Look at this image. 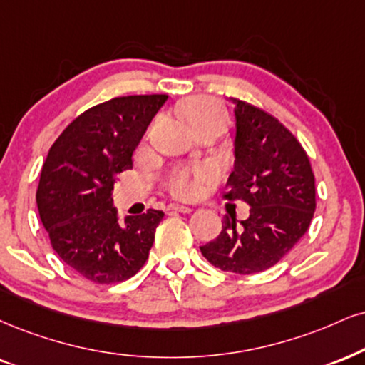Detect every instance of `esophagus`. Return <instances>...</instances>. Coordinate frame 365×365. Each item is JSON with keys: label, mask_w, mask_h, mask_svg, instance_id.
<instances>
[{"label": "esophagus", "mask_w": 365, "mask_h": 365, "mask_svg": "<svg viewBox=\"0 0 365 365\" xmlns=\"http://www.w3.org/2000/svg\"><path fill=\"white\" fill-rule=\"evenodd\" d=\"M169 210L173 211H179V213H191L190 206H182V205H169Z\"/></svg>", "instance_id": "34e87169"}]
</instances>
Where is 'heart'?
Instances as JSON below:
<instances>
[{
    "instance_id": "b5f03b06",
    "label": "heart",
    "mask_w": 365,
    "mask_h": 365,
    "mask_svg": "<svg viewBox=\"0 0 365 365\" xmlns=\"http://www.w3.org/2000/svg\"><path fill=\"white\" fill-rule=\"evenodd\" d=\"M178 111L195 133L206 127H223L225 121H227V113H225L222 103L213 100V98H187L179 105ZM213 175L215 170L208 165L178 168L165 175L164 186L178 200H192L200 192V182L208 181Z\"/></svg>"
}]
</instances>
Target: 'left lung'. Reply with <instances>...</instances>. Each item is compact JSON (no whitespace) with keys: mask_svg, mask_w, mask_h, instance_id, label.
<instances>
[{"mask_svg":"<svg viewBox=\"0 0 365 365\" xmlns=\"http://www.w3.org/2000/svg\"><path fill=\"white\" fill-rule=\"evenodd\" d=\"M235 116V168L225 197L250 206L237 225L225 217L222 233L201 245L210 264L227 272L255 274L276 265L308 232L314 208V174L298 138L267 111L230 98Z\"/></svg>","mask_w":365,"mask_h":365,"instance_id":"8db88e82","label":"left lung"}]
</instances>
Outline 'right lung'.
<instances>
[{
	"mask_svg": "<svg viewBox=\"0 0 365 365\" xmlns=\"http://www.w3.org/2000/svg\"><path fill=\"white\" fill-rule=\"evenodd\" d=\"M168 94H137L81 113L58 135L43 162L37 187L40 220L52 249L96 284L135 276L148 259L164 213L128 217L113 208V184L132 169V154Z\"/></svg>",
	"mask_w": 365,
	"mask_h": 365,
	"instance_id": "obj_1",
	"label": "right lung"
}]
</instances>
